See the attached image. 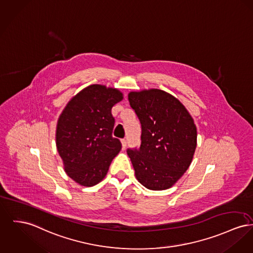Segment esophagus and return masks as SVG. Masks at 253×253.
<instances>
[{"mask_svg":"<svg viewBox=\"0 0 253 253\" xmlns=\"http://www.w3.org/2000/svg\"><path fill=\"white\" fill-rule=\"evenodd\" d=\"M121 143H122V149H123V150H125V148H126V145H127V141H126V139H122V140H121Z\"/></svg>","mask_w":253,"mask_h":253,"instance_id":"34e87169","label":"esophagus"}]
</instances>
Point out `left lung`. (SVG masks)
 <instances>
[{
  "mask_svg": "<svg viewBox=\"0 0 253 253\" xmlns=\"http://www.w3.org/2000/svg\"><path fill=\"white\" fill-rule=\"evenodd\" d=\"M128 99L141 123L139 150H128L136 179L150 190L171 188L192 163L197 128L177 97L159 89L130 91Z\"/></svg>",
  "mask_w": 253,
  "mask_h": 253,
  "instance_id": "8db88e82",
  "label": "left lung"
}]
</instances>
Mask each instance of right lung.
I'll list each match as a JSON object with an SVG mask.
<instances>
[{
    "label": "right lung",
    "instance_id": "right-lung-1",
    "mask_svg": "<svg viewBox=\"0 0 253 253\" xmlns=\"http://www.w3.org/2000/svg\"><path fill=\"white\" fill-rule=\"evenodd\" d=\"M122 99L119 89L93 84L74 95L60 114L56 148L65 172L79 185L99 183L120 152L121 142L112 135V108Z\"/></svg>",
    "mask_w": 253,
    "mask_h": 253
}]
</instances>
